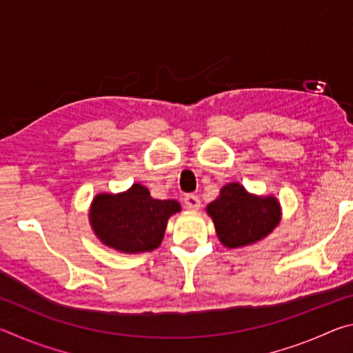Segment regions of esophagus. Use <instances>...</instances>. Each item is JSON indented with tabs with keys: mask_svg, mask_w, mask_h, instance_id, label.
I'll list each match as a JSON object with an SVG mask.
<instances>
[{
	"mask_svg": "<svg viewBox=\"0 0 353 353\" xmlns=\"http://www.w3.org/2000/svg\"><path fill=\"white\" fill-rule=\"evenodd\" d=\"M183 202H185V207L190 208V210H199V207H201V199H199V196H196V194H187L185 196Z\"/></svg>",
	"mask_w": 353,
	"mask_h": 353,
	"instance_id": "34e87169",
	"label": "esophagus"
}]
</instances>
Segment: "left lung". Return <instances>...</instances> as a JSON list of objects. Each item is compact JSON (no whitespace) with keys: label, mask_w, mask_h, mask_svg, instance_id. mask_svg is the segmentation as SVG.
Listing matches in <instances>:
<instances>
[{"label":"left lung","mask_w":353,"mask_h":353,"mask_svg":"<svg viewBox=\"0 0 353 353\" xmlns=\"http://www.w3.org/2000/svg\"><path fill=\"white\" fill-rule=\"evenodd\" d=\"M207 213L213 218L219 241L232 249L261 240L280 221L276 198L250 196L240 183L225 185Z\"/></svg>","instance_id":"left-lung-1"}]
</instances>
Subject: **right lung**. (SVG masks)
<instances>
[{"instance_id":"right-lung-1","label":"right lung","mask_w":353,"mask_h":353,"mask_svg":"<svg viewBox=\"0 0 353 353\" xmlns=\"http://www.w3.org/2000/svg\"><path fill=\"white\" fill-rule=\"evenodd\" d=\"M181 212L176 201L152 199L140 183L121 194H98L90 210L94 234L107 246L123 252H148L160 246L166 221Z\"/></svg>"}]
</instances>
